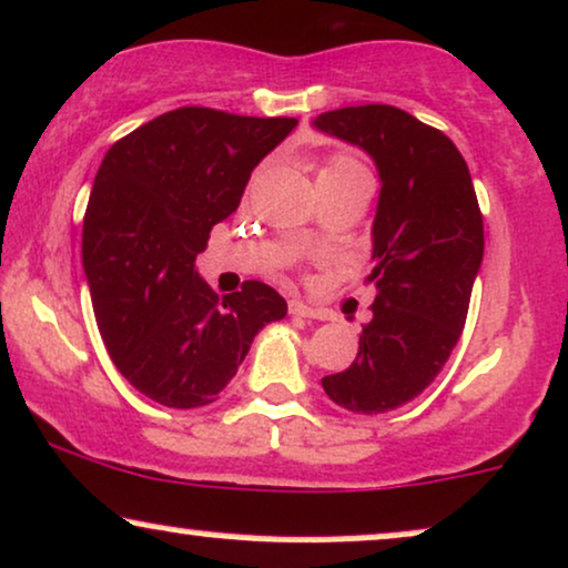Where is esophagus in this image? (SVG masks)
Masks as SVG:
<instances>
[{"label": "esophagus", "mask_w": 568, "mask_h": 568, "mask_svg": "<svg viewBox=\"0 0 568 568\" xmlns=\"http://www.w3.org/2000/svg\"><path fill=\"white\" fill-rule=\"evenodd\" d=\"M288 310H291L293 317H310V320H314V317H323V312L314 310V306H310V304L298 302V298H293V302L288 304Z\"/></svg>", "instance_id": "1"}]
</instances>
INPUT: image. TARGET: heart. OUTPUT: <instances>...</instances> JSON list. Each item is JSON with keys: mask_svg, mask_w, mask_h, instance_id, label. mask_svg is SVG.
<instances>
[{"mask_svg": "<svg viewBox=\"0 0 568 568\" xmlns=\"http://www.w3.org/2000/svg\"><path fill=\"white\" fill-rule=\"evenodd\" d=\"M362 163H357L349 155H333V159H327L323 163V169H320V176H338V174H352V172H362Z\"/></svg>", "mask_w": 568, "mask_h": 568, "instance_id": "1", "label": "heart"}]
</instances>
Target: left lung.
Instances as JSON below:
<instances>
[{"label":"left lung","instance_id":"8db88e82","mask_svg":"<svg viewBox=\"0 0 568 568\" xmlns=\"http://www.w3.org/2000/svg\"><path fill=\"white\" fill-rule=\"evenodd\" d=\"M314 126L365 150L381 176L373 320L357 359L323 388L349 413H388L432 386L460 338L484 256L479 201L455 142L407 111L338 108Z\"/></svg>","mask_w":568,"mask_h":568}]
</instances>
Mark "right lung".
I'll use <instances>...</instances> for the list:
<instances>
[{"mask_svg":"<svg viewBox=\"0 0 568 568\" xmlns=\"http://www.w3.org/2000/svg\"><path fill=\"white\" fill-rule=\"evenodd\" d=\"M296 124L176 108L102 159L81 258L113 365L148 399L176 409L216 402L256 333L288 312L258 280L219 302L195 258L211 227L237 209L258 161Z\"/></svg>","mask_w":568,"mask_h":568,"instance_id":"obj_1","label":"right lung"}]
</instances>
